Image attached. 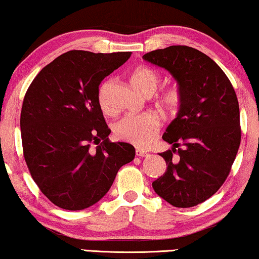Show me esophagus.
I'll list each match as a JSON object with an SVG mask.
<instances>
[{"instance_id": "1", "label": "esophagus", "mask_w": 259, "mask_h": 259, "mask_svg": "<svg viewBox=\"0 0 259 259\" xmlns=\"http://www.w3.org/2000/svg\"><path fill=\"white\" fill-rule=\"evenodd\" d=\"M148 154L149 153L146 151H143V150H141V149H136V156L137 157H146Z\"/></svg>"}]
</instances>
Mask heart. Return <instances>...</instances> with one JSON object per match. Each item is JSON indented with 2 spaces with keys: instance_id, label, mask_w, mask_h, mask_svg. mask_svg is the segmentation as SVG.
Listing matches in <instances>:
<instances>
[{
  "instance_id": "obj_1",
  "label": "heart",
  "mask_w": 259,
  "mask_h": 259,
  "mask_svg": "<svg viewBox=\"0 0 259 259\" xmlns=\"http://www.w3.org/2000/svg\"><path fill=\"white\" fill-rule=\"evenodd\" d=\"M131 81L143 94L151 95L160 82V74L150 66H140L131 73ZM111 80L101 83L98 91V101L105 114H110L111 108L108 103V94ZM183 102V92L178 84H172L160 93L158 103L164 113L176 115ZM160 129V119L154 114L126 115L114 124V135L118 141L130 143L138 148H148L156 138Z\"/></svg>"
}]
</instances>
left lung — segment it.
Listing matches in <instances>:
<instances>
[{
    "instance_id": "obj_1",
    "label": "left lung",
    "mask_w": 259,
    "mask_h": 259,
    "mask_svg": "<svg viewBox=\"0 0 259 259\" xmlns=\"http://www.w3.org/2000/svg\"><path fill=\"white\" fill-rule=\"evenodd\" d=\"M143 59L167 69L183 92L178 115L163 135L173 145L159 153L166 172L152 187L172 206H196L219 191L236 158L241 143L236 93L221 67L190 46L154 50Z\"/></svg>"
}]
</instances>
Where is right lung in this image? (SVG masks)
Returning <instances> with one entry per match:
<instances>
[{"instance_id": "1", "label": "right lung", "mask_w": 259, "mask_h": 259, "mask_svg": "<svg viewBox=\"0 0 259 259\" xmlns=\"http://www.w3.org/2000/svg\"><path fill=\"white\" fill-rule=\"evenodd\" d=\"M131 52L73 50L41 69L21 111L23 154L41 193L56 206L81 210L96 203L118 169L135 158L128 143H113L98 101L101 81Z\"/></svg>"}]
</instances>
